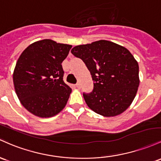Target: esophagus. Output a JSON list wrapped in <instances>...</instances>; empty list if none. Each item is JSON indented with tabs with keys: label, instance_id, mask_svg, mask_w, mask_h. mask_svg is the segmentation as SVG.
I'll list each match as a JSON object with an SVG mask.
<instances>
[{
	"label": "esophagus",
	"instance_id": "1",
	"mask_svg": "<svg viewBox=\"0 0 161 161\" xmlns=\"http://www.w3.org/2000/svg\"><path fill=\"white\" fill-rule=\"evenodd\" d=\"M76 86H77V87L78 88V89H80V83H77V84H76Z\"/></svg>",
	"mask_w": 161,
	"mask_h": 161
}]
</instances>
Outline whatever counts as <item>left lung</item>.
I'll return each mask as SVG.
<instances>
[{
	"instance_id": "1",
	"label": "left lung",
	"mask_w": 161,
	"mask_h": 161,
	"mask_svg": "<svg viewBox=\"0 0 161 161\" xmlns=\"http://www.w3.org/2000/svg\"><path fill=\"white\" fill-rule=\"evenodd\" d=\"M94 80L93 90L84 93L90 109L105 117L120 115L134 100L139 86L138 61L125 47L107 40L74 47Z\"/></svg>"
}]
</instances>
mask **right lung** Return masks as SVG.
I'll list each match as a JSON object with an SVG mask.
<instances>
[{
  "label": "right lung",
  "mask_w": 161,
  "mask_h": 161,
  "mask_svg": "<svg viewBox=\"0 0 161 161\" xmlns=\"http://www.w3.org/2000/svg\"><path fill=\"white\" fill-rule=\"evenodd\" d=\"M71 47L43 39L32 43L21 53L13 80L18 99L32 114L48 118L65 107L71 88L63 80L61 63Z\"/></svg>",
  "instance_id": "1"
}]
</instances>
